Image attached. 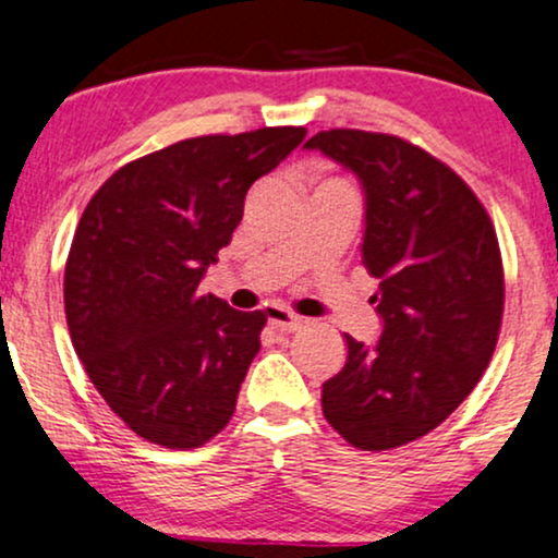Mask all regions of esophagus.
I'll list each match as a JSON object with an SVG mask.
<instances>
[{
	"label": "esophagus",
	"instance_id": "1",
	"mask_svg": "<svg viewBox=\"0 0 558 558\" xmlns=\"http://www.w3.org/2000/svg\"><path fill=\"white\" fill-rule=\"evenodd\" d=\"M265 315H267V323H270L275 330H283V332H293V330H299L301 325L306 323L304 317L293 315V312H288L286 306H278V304H270V306H267Z\"/></svg>",
	"mask_w": 558,
	"mask_h": 558
}]
</instances>
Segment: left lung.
<instances>
[{"label": "left lung", "instance_id": "obj_1", "mask_svg": "<svg viewBox=\"0 0 558 558\" xmlns=\"http://www.w3.org/2000/svg\"><path fill=\"white\" fill-rule=\"evenodd\" d=\"M304 149L360 178L362 265L383 319L373 345L345 336L323 414L351 446L388 451L435 430L488 367L504 315L496 230L457 172L399 136L336 128Z\"/></svg>", "mask_w": 558, "mask_h": 558}]
</instances>
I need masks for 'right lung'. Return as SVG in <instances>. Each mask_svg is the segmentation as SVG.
Listing matches in <instances>:
<instances>
[{
  "instance_id": "add662e5",
  "label": "right lung",
  "mask_w": 558,
  "mask_h": 558,
  "mask_svg": "<svg viewBox=\"0 0 558 558\" xmlns=\"http://www.w3.org/2000/svg\"><path fill=\"white\" fill-rule=\"evenodd\" d=\"M306 128L185 138L107 178L75 228L65 317L94 388L141 438L198 448L235 412L265 312L196 291L257 178Z\"/></svg>"
}]
</instances>
